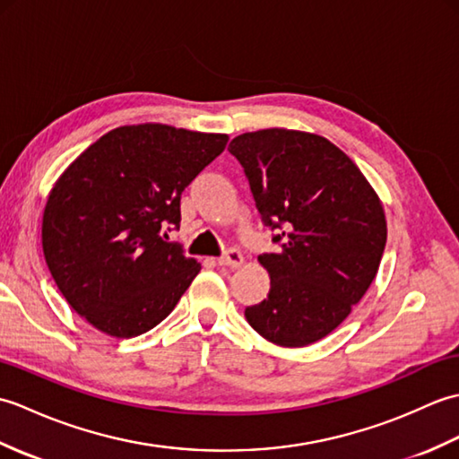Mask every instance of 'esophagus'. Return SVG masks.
I'll list each match as a JSON object with an SVG mask.
<instances>
[{
  "instance_id": "1",
  "label": "esophagus",
  "mask_w": 459,
  "mask_h": 459,
  "mask_svg": "<svg viewBox=\"0 0 459 459\" xmlns=\"http://www.w3.org/2000/svg\"><path fill=\"white\" fill-rule=\"evenodd\" d=\"M219 266H227V268H238L242 264V255L237 248H230L224 252V255L217 260Z\"/></svg>"
}]
</instances>
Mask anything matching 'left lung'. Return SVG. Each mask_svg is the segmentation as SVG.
<instances>
[{
  "label": "left lung",
  "instance_id": "8db88e82",
  "mask_svg": "<svg viewBox=\"0 0 459 459\" xmlns=\"http://www.w3.org/2000/svg\"><path fill=\"white\" fill-rule=\"evenodd\" d=\"M229 152L245 168L256 209L280 245L258 256L270 291L245 309L247 321L280 347L316 343L373 284L386 245L383 203L357 165L317 134L247 132Z\"/></svg>",
  "mask_w": 459,
  "mask_h": 459
}]
</instances>
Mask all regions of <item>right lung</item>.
<instances>
[{
	"label": "right lung",
	"instance_id": "right-lung-1",
	"mask_svg": "<svg viewBox=\"0 0 459 459\" xmlns=\"http://www.w3.org/2000/svg\"><path fill=\"white\" fill-rule=\"evenodd\" d=\"M227 134L120 126L76 158L48 193L43 255L76 314L106 335H142L168 317L201 264L163 230L181 193L222 153Z\"/></svg>",
	"mask_w": 459,
	"mask_h": 459
}]
</instances>
